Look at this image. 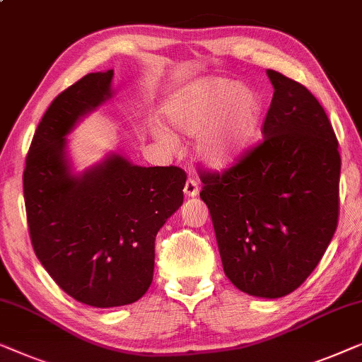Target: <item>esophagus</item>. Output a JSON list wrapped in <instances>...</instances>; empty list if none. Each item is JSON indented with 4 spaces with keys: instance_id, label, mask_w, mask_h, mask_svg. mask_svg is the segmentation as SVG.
I'll return each instance as SVG.
<instances>
[{
    "instance_id": "esophagus-1",
    "label": "esophagus",
    "mask_w": 362,
    "mask_h": 362,
    "mask_svg": "<svg viewBox=\"0 0 362 362\" xmlns=\"http://www.w3.org/2000/svg\"><path fill=\"white\" fill-rule=\"evenodd\" d=\"M198 192H200L198 182L195 179H188L185 182V187H183V193H185L187 197H197Z\"/></svg>"
}]
</instances>
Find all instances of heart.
<instances>
[{
    "label": "heart",
    "instance_id": "heart-1",
    "mask_svg": "<svg viewBox=\"0 0 362 362\" xmlns=\"http://www.w3.org/2000/svg\"><path fill=\"white\" fill-rule=\"evenodd\" d=\"M165 119L172 131L198 137L195 152L198 159L213 169L233 164L249 141L261 119V101L256 91L230 78L208 77L193 81L169 100ZM162 144L175 147V137L157 129Z\"/></svg>",
    "mask_w": 362,
    "mask_h": 362
}]
</instances>
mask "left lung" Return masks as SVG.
<instances>
[{"label": "left lung", "instance_id": "left-lung-1", "mask_svg": "<svg viewBox=\"0 0 362 362\" xmlns=\"http://www.w3.org/2000/svg\"><path fill=\"white\" fill-rule=\"evenodd\" d=\"M274 96L261 144L230 169L202 174L226 277L254 297L281 298L322 261L338 226L341 157L318 100L267 70Z\"/></svg>", "mask_w": 362, "mask_h": 362}]
</instances>
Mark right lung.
Returning <instances> with one entry per match:
<instances>
[{
	"label": "right lung",
	"mask_w": 362,
	"mask_h": 362,
	"mask_svg": "<svg viewBox=\"0 0 362 362\" xmlns=\"http://www.w3.org/2000/svg\"><path fill=\"white\" fill-rule=\"evenodd\" d=\"M113 75H85L50 103L23 175L35 256L65 293L96 308L132 303L151 287L156 236L187 180L180 167L134 165L115 152L74 174L65 136L113 96Z\"/></svg>",
	"instance_id": "1"
}]
</instances>
